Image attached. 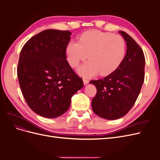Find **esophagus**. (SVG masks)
I'll use <instances>...</instances> for the list:
<instances>
[{
	"instance_id": "obj_1",
	"label": "esophagus",
	"mask_w": 160,
	"mask_h": 160,
	"mask_svg": "<svg viewBox=\"0 0 160 160\" xmlns=\"http://www.w3.org/2000/svg\"><path fill=\"white\" fill-rule=\"evenodd\" d=\"M83 83H84V85H88V84L89 83V80H88V79H83Z\"/></svg>"
}]
</instances>
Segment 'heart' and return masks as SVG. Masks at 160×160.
Returning <instances> with one entry per match:
<instances>
[{"mask_svg":"<svg viewBox=\"0 0 160 160\" xmlns=\"http://www.w3.org/2000/svg\"><path fill=\"white\" fill-rule=\"evenodd\" d=\"M66 54L71 67L77 66L88 57L89 58L77 69L80 75L92 77L99 72L101 75H107L113 72L123 61L125 42L119 35L90 30L82 34L79 42L71 41L67 45Z\"/></svg>","mask_w":160,"mask_h":160,"instance_id":"b5f03b06","label":"heart"}]
</instances>
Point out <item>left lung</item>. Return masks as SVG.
<instances>
[{"label": "left lung", "instance_id": "obj_1", "mask_svg": "<svg viewBox=\"0 0 160 160\" xmlns=\"http://www.w3.org/2000/svg\"><path fill=\"white\" fill-rule=\"evenodd\" d=\"M119 32L127 45L126 55L122 63L107 77L89 82L97 89L91 102L92 109L100 118L109 120L119 119L128 112L144 81L146 60L142 49L126 32Z\"/></svg>", "mask_w": 160, "mask_h": 160}]
</instances>
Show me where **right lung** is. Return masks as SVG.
Segmentation results:
<instances>
[{
    "label": "right lung",
    "mask_w": 160,
    "mask_h": 160,
    "mask_svg": "<svg viewBox=\"0 0 160 160\" xmlns=\"http://www.w3.org/2000/svg\"><path fill=\"white\" fill-rule=\"evenodd\" d=\"M71 35L68 31L45 30L31 37L21 51L19 85L28 105L42 117L52 119L64 114L72 96L83 87L66 60Z\"/></svg>",
    "instance_id": "right-lung-1"
}]
</instances>
